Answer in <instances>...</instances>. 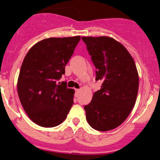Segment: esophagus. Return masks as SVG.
<instances>
[{"label": "esophagus", "instance_id": "obj_1", "mask_svg": "<svg viewBox=\"0 0 160 160\" xmlns=\"http://www.w3.org/2000/svg\"><path fill=\"white\" fill-rule=\"evenodd\" d=\"M79 91H80V89H75V93H76V94H78Z\"/></svg>", "mask_w": 160, "mask_h": 160}]
</instances>
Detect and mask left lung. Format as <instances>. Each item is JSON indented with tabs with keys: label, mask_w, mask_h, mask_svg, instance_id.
<instances>
[{
	"label": "left lung",
	"mask_w": 160,
	"mask_h": 160,
	"mask_svg": "<svg viewBox=\"0 0 160 160\" xmlns=\"http://www.w3.org/2000/svg\"><path fill=\"white\" fill-rule=\"evenodd\" d=\"M96 68L95 80L101 89L85 106L90 127L107 131L118 128L128 118L135 104L138 74L135 61L120 42L109 37H82Z\"/></svg>",
	"instance_id": "left-lung-1"
}]
</instances>
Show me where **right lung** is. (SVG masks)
Here are the masks:
<instances>
[{"label": "right lung", "instance_id": "obj_1", "mask_svg": "<svg viewBox=\"0 0 160 160\" xmlns=\"http://www.w3.org/2000/svg\"><path fill=\"white\" fill-rule=\"evenodd\" d=\"M80 36L50 38L32 46L22 62L18 93L24 110L32 122L53 128L67 117L74 90L59 82Z\"/></svg>", "mask_w": 160, "mask_h": 160}]
</instances>
